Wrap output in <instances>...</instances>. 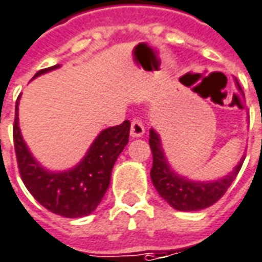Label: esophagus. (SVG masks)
<instances>
[{
  "label": "esophagus",
  "instance_id": "obj_1",
  "mask_svg": "<svg viewBox=\"0 0 262 262\" xmlns=\"http://www.w3.org/2000/svg\"><path fill=\"white\" fill-rule=\"evenodd\" d=\"M145 135V126L139 120V119H133L130 124V136L132 138H142Z\"/></svg>",
  "mask_w": 262,
  "mask_h": 262
}]
</instances>
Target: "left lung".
Returning a JSON list of instances; mask_svg holds the SVG:
<instances>
[{
  "label": "left lung",
  "instance_id": "8db88e82",
  "mask_svg": "<svg viewBox=\"0 0 262 262\" xmlns=\"http://www.w3.org/2000/svg\"><path fill=\"white\" fill-rule=\"evenodd\" d=\"M236 87L241 92L238 83ZM149 133V145L154 156V165L150 169L152 182L162 198L178 211H199L213 205L227 192L243 166L244 158L238 162V165L229 175L224 176L218 181H191L185 176L178 175L169 166L166 155L162 147L161 136L154 129H150Z\"/></svg>",
  "mask_w": 262,
  "mask_h": 262
}]
</instances>
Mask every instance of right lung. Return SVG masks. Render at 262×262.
Wrapping results in <instances>:
<instances>
[{"label":"right lung","instance_id":"add662e5","mask_svg":"<svg viewBox=\"0 0 262 262\" xmlns=\"http://www.w3.org/2000/svg\"><path fill=\"white\" fill-rule=\"evenodd\" d=\"M60 66L40 70L35 76L56 70ZM19 100V97H18ZM18 100L15 103L14 147L19 175L34 198L50 212L64 218H80L93 212L110 185L115 162L129 142L130 122L107 127L94 139L86 156L74 168L63 172L44 169L28 150L18 126Z\"/></svg>","mask_w":262,"mask_h":262}]
</instances>
